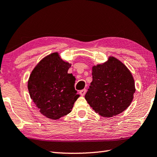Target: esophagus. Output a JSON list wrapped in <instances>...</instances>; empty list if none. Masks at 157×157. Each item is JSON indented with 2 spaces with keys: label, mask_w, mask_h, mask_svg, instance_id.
Returning <instances> with one entry per match:
<instances>
[{
  "label": "esophagus",
  "mask_w": 157,
  "mask_h": 157,
  "mask_svg": "<svg viewBox=\"0 0 157 157\" xmlns=\"http://www.w3.org/2000/svg\"><path fill=\"white\" fill-rule=\"evenodd\" d=\"M86 89H83V90H82L79 91V94H80L82 96H84L85 94H86Z\"/></svg>",
  "instance_id": "34e87169"
}]
</instances>
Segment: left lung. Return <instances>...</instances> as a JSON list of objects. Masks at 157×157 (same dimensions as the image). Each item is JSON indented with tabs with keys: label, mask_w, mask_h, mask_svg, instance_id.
Returning <instances> with one entry per match:
<instances>
[{
	"label": "left lung",
	"mask_w": 157,
	"mask_h": 157,
	"mask_svg": "<svg viewBox=\"0 0 157 157\" xmlns=\"http://www.w3.org/2000/svg\"><path fill=\"white\" fill-rule=\"evenodd\" d=\"M93 81L85 99L95 112L104 117L119 115L132 102L135 85L126 65L113 56L93 65Z\"/></svg>",
	"instance_id": "obj_1"
}]
</instances>
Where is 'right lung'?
I'll return each mask as SVG.
<instances>
[{
  "label": "right lung",
  "mask_w": 157,
  "mask_h": 157,
  "mask_svg": "<svg viewBox=\"0 0 157 157\" xmlns=\"http://www.w3.org/2000/svg\"><path fill=\"white\" fill-rule=\"evenodd\" d=\"M71 67L55 52L42 58L31 71L27 84L30 98L47 118L57 120L68 115L79 97L74 87L75 77L68 73Z\"/></svg>",
  "instance_id": "obj_1"
}]
</instances>
